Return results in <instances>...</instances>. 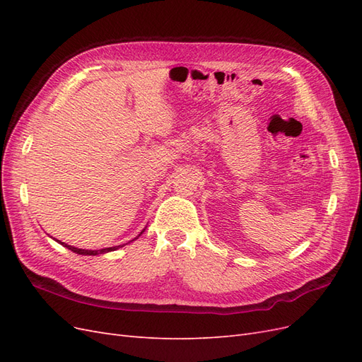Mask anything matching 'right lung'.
Instances as JSON below:
<instances>
[{"label": "right lung", "instance_id": "obj_1", "mask_svg": "<svg viewBox=\"0 0 362 362\" xmlns=\"http://www.w3.org/2000/svg\"><path fill=\"white\" fill-rule=\"evenodd\" d=\"M59 242V240H57ZM60 245H63L64 247H68V249H71L72 252H76V254H80V255H100V254H105V252H110V250H116L117 247H120V246H115V247H105V249H100V250H87V249H78V247H74V246H69V245H66V243H62V242H59Z\"/></svg>", "mask_w": 362, "mask_h": 362}]
</instances>
